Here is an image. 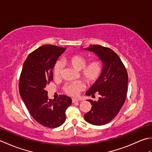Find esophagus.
Here are the masks:
<instances>
[{
    "mask_svg": "<svg viewBox=\"0 0 152 152\" xmlns=\"http://www.w3.org/2000/svg\"><path fill=\"white\" fill-rule=\"evenodd\" d=\"M78 101H79L78 99H75V98H72V102L73 103L75 102H78Z\"/></svg>",
    "mask_w": 152,
    "mask_h": 152,
    "instance_id": "obj_1",
    "label": "esophagus"
}]
</instances>
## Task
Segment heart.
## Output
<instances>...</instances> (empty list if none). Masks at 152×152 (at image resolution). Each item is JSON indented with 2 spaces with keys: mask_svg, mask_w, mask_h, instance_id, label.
Here are the masks:
<instances>
[{
  "mask_svg": "<svg viewBox=\"0 0 152 152\" xmlns=\"http://www.w3.org/2000/svg\"><path fill=\"white\" fill-rule=\"evenodd\" d=\"M65 62L73 69L80 71V76L88 84H93L101 76L103 65L101 61L94 59L87 64L88 60L81 55H73L69 57ZM63 69V64L61 61H57L53 67V75L55 78H59ZM84 88L81 81L68 82L64 84L63 89L64 92L70 96H76Z\"/></svg>",
  "mask_w": 152,
  "mask_h": 152,
  "instance_id": "1",
  "label": "heart"
}]
</instances>
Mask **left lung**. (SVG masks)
I'll return each mask as SVG.
<instances>
[{
    "label": "left lung",
    "instance_id": "obj_1",
    "mask_svg": "<svg viewBox=\"0 0 152 152\" xmlns=\"http://www.w3.org/2000/svg\"><path fill=\"white\" fill-rule=\"evenodd\" d=\"M84 50L96 54L103 65L101 76L86 93L93 98L95 94L101 96L98 101L89 100L92 107L84 115V118L93 125H104L115 117L125 101L128 90L127 72L117 53L110 48L91 45Z\"/></svg>",
    "mask_w": 152,
    "mask_h": 152
}]
</instances>
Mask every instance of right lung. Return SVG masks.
<instances>
[{"label":"right lung","mask_w":152,"mask_h":152,"mask_svg":"<svg viewBox=\"0 0 152 152\" xmlns=\"http://www.w3.org/2000/svg\"><path fill=\"white\" fill-rule=\"evenodd\" d=\"M66 48L44 45L31 53L25 61L19 78V93L30 114L38 124L49 128L65 121V111L72 100L64 95L48 99L46 87L53 80V69Z\"/></svg>","instance_id":"1"}]
</instances>
